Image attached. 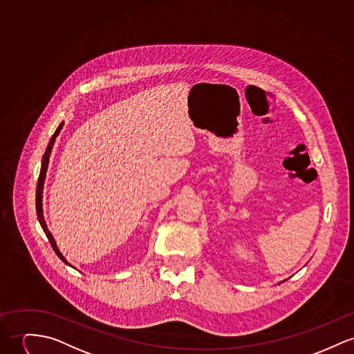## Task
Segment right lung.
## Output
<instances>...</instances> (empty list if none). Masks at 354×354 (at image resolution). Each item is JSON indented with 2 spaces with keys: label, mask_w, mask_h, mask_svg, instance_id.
Instances as JSON below:
<instances>
[{
  "label": "right lung",
  "mask_w": 354,
  "mask_h": 354,
  "mask_svg": "<svg viewBox=\"0 0 354 354\" xmlns=\"http://www.w3.org/2000/svg\"><path fill=\"white\" fill-rule=\"evenodd\" d=\"M63 124L64 122H62L59 127H57V129L55 131L54 135L51 137V140H50V142H48V147H47V149H46V153H44V156H43V162H41V169H40V175H39V180H37V187H36V213H37V218H39V222H40V225H41V227H43V230H44V233L47 234V237H48V240H50V243H51V246L54 248L55 253L59 256V259L63 261V263H66L67 266H70L68 263H67V260L63 257V254L59 252V249H57V246H56V243H55L54 237H53V234L50 233V230L47 229V225H46V221H44V217H43V206H41V196H43V185H44V179H46V172H47V168H48V160H50V155H51V151H53V147H54L55 138L56 136L59 135V132H60V129L63 128Z\"/></svg>",
  "instance_id": "add662e5"
}]
</instances>
